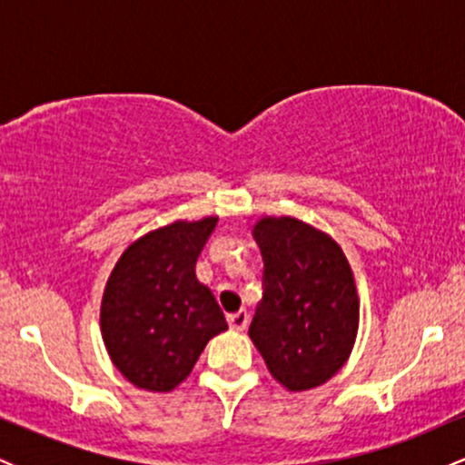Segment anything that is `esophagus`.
Segmentation results:
<instances>
[{
    "mask_svg": "<svg viewBox=\"0 0 465 465\" xmlns=\"http://www.w3.org/2000/svg\"><path fill=\"white\" fill-rule=\"evenodd\" d=\"M227 323H229V328H232V330H238V332H242V330L249 325V314H247V311H238V312L229 314Z\"/></svg>",
    "mask_w": 465,
    "mask_h": 465,
    "instance_id": "esophagus-1",
    "label": "esophagus"
}]
</instances>
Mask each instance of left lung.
<instances>
[{
  "label": "left lung",
  "instance_id": "obj_1",
  "mask_svg": "<svg viewBox=\"0 0 465 465\" xmlns=\"http://www.w3.org/2000/svg\"><path fill=\"white\" fill-rule=\"evenodd\" d=\"M264 255V295L249 336L271 376L291 393L328 382L350 359L361 300L343 249L295 216L253 225Z\"/></svg>",
  "mask_w": 465,
  "mask_h": 465
}]
</instances>
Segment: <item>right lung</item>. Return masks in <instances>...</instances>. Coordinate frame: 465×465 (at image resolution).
Wrapping results in <instances>:
<instances>
[{"label":"right lung","instance_id":"obj_1","mask_svg":"<svg viewBox=\"0 0 465 465\" xmlns=\"http://www.w3.org/2000/svg\"><path fill=\"white\" fill-rule=\"evenodd\" d=\"M218 216L174 221L124 249L106 280L100 332L117 371L137 389L168 393L194 370L227 322L196 277V258Z\"/></svg>","mask_w":465,"mask_h":465}]
</instances>
